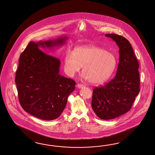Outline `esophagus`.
I'll list each match as a JSON object with an SVG mask.
<instances>
[{
    "mask_svg": "<svg viewBox=\"0 0 155 155\" xmlns=\"http://www.w3.org/2000/svg\"><path fill=\"white\" fill-rule=\"evenodd\" d=\"M77 86L79 88H81V87H85V85L83 84H77Z\"/></svg>",
    "mask_w": 155,
    "mask_h": 155,
    "instance_id": "obj_1",
    "label": "esophagus"
}]
</instances>
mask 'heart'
I'll return each instance as SVG.
<instances>
[{"label":"heart","mask_w":155,"mask_h":155,"mask_svg":"<svg viewBox=\"0 0 155 155\" xmlns=\"http://www.w3.org/2000/svg\"><path fill=\"white\" fill-rule=\"evenodd\" d=\"M116 58L111 52L95 46L79 47L74 53H66L64 71L72 76L83 67V77L92 84L102 83L108 79L116 66Z\"/></svg>","instance_id":"heart-1"}]
</instances>
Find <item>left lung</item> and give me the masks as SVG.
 I'll use <instances>...</instances> for the list:
<instances>
[{
    "instance_id": "obj_1",
    "label": "left lung",
    "mask_w": 155,
    "mask_h": 155,
    "mask_svg": "<svg viewBox=\"0 0 155 155\" xmlns=\"http://www.w3.org/2000/svg\"><path fill=\"white\" fill-rule=\"evenodd\" d=\"M105 36L118 45L119 63L115 78L104 86L93 89L91 107L100 119L111 120L129 111L139 94V63L126 38L115 34Z\"/></svg>"
}]
</instances>
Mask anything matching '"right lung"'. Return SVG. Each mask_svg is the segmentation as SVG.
<instances>
[{
    "mask_svg": "<svg viewBox=\"0 0 155 155\" xmlns=\"http://www.w3.org/2000/svg\"><path fill=\"white\" fill-rule=\"evenodd\" d=\"M67 37L56 40L30 41L21 54L15 82L20 104L37 118L53 120L62 113L75 81L60 75L61 62L41 49L65 43Z\"/></svg>",
    "mask_w": 155,
    "mask_h": 155,
    "instance_id": "1",
    "label": "right lung"
}]
</instances>
